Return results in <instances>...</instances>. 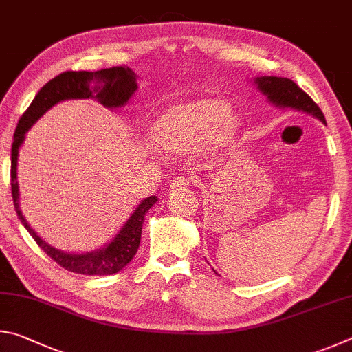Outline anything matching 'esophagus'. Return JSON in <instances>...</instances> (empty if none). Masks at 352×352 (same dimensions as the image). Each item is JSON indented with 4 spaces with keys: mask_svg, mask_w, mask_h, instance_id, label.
<instances>
[{
    "mask_svg": "<svg viewBox=\"0 0 352 352\" xmlns=\"http://www.w3.org/2000/svg\"><path fill=\"white\" fill-rule=\"evenodd\" d=\"M192 182H195V181L188 179V177H186V176H181V177H176V179L171 182L170 188H171V192L173 190H182V188H187L192 186Z\"/></svg>",
    "mask_w": 352,
    "mask_h": 352,
    "instance_id": "34e87169",
    "label": "esophagus"
}]
</instances>
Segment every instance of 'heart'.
<instances>
[{"mask_svg":"<svg viewBox=\"0 0 352 352\" xmlns=\"http://www.w3.org/2000/svg\"><path fill=\"white\" fill-rule=\"evenodd\" d=\"M239 129V119L230 113L223 97H199L171 104L157 116L151 126V140L166 153L195 150L212 139L217 145H229Z\"/></svg>","mask_w":352,"mask_h":352,"instance_id":"b5f03b06","label":"heart"}]
</instances>
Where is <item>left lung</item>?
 <instances>
[{"label":"left lung","instance_id":"obj_1","mask_svg":"<svg viewBox=\"0 0 352 352\" xmlns=\"http://www.w3.org/2000/svg\"><path fill=\"white\" fill-rule=\"evenodd\" d=\"M254 85L256 86V89L267 98V102L270 104H274V107L303 111V113L316 117V119L323 122L326 125L322 109H320L317 107V103L314 102L303 89L298 88L297 83L292 82L291 78L263 76L255 77Z\"/></svg>","mask_w":352,"mask_h":352}]
</instances>
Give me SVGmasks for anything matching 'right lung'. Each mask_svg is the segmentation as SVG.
<instances>
[{
  "mask_svg": "<svg viewBox=\"0 0 352 352\" xmlns=\"http://www.w3.org/2000/svg\"><path fill=\"white\" fill-rule=\"evenodd\" d=\"M138 91V76L128 66H114L108 69H100L94 72L88 71H67L54 77L52 80L43 86L38 94L21 116L20 122L14 134V144H12V166H10V186H12V198L18 219L26 227L30 236L35 243L46 252V254L57 261L61 267L76 274L83 275H114L129 264L133 260L135 252L139 249L142 224L145 221V214L150 208L156 204V196H148L140 204L135 207L131 217L122 226V229L116 233L111 239L100 249L82 252V254H72L55 249L54 245L47 244L32 227L29 226L26 218L23 217L20 208V187L16 181V165H18V153L26 139V133L30 126L46 114L49 109L60 102L65 100H82V98H94L100 102L104 108L117 109L128 104Z\"/></svg>",
  "mask_w": 352,
  "mask_h": 352,
  "instance_id": "add662e5",
  "label": "right lung"
}]
</instances>
